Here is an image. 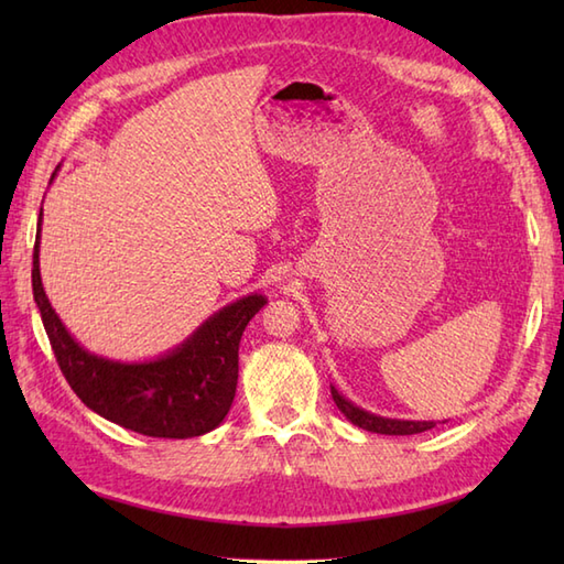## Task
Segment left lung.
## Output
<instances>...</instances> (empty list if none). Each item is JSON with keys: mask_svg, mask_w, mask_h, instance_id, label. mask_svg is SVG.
Returning a JSON list of instances; mask_svg holds the SVG:
<instances>
[{"mask_svg": "<svg viewBox=\"0 0 564 564\" xmlns=\"http://www.w3.org/2000/svg\"><path fill=\"white\" fill-rule=\"evenodd\" d=\"M332 398H334V402H337L339 412L349 419L351 424L361 426L366 431H373V434L412 436V434H422V431H429L436 426V422H410V419H388V416H378L373 412H366V410H361V406H356L351 400H346L334 386H332Z\"/></svg>", "mask_w": 564, "mask_h": 564, "instance_id": "obj_1", "label": "left lung"}]
</instances>
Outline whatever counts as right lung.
Instances as JSON below:
<instances>
[{"label":"right lung","mask_w":564,"mask_h":564,"mask_svg":"<svg viewBox=\"0 0 564 564\" xmlns=\"http://www.w3.org/2000/svg\"><path fill=\"white\" fill-rule=\"evenodd\" d=\"M55 176V174H53ZM41 220L33 247V301L69 388L91 412L154 438L203 436L230 412L239 339L267 297L251 293L220 307L172 351L152 361H113L89 354L57 317L41 281Z\"/></svg>","instance_id":"obj_1"}]
</instances>
